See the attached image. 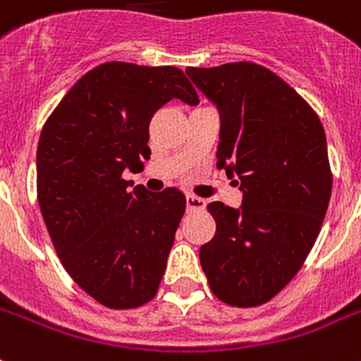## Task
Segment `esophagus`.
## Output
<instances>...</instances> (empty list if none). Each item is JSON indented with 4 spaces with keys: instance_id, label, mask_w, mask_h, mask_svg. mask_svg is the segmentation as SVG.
<instances>
[{
    "instance_id": "obj_1",
    "label": "esophagus",
    "mask_w": 361,
    "mask_h": 361,
    "mask_svg": "<svg viewBox=\"0 0 361 361\" xmlns=\"http://www.w3.org/2000/svg\"><path fill=\"white\" fill-rule=\"evenodd\" d=\"M185 202H187V209L189 211H198V209H204V207H206V202L195 195H187Z\"/></svg>"
}]
</instances>
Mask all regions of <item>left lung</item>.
Here are the masks:
<instances>
[{
	"label": "left lung",
	"instance_id": "left-lung-1",
	"mask_svg": "<svg viewBox=\"0 0 361 361\" xmlns=\"http://www.w3.org/2000/svg\"><path fill=\"white\" fill-rule=\"evenodd\" d=\"M187 74L221 111L216 166L237 176L245 196L239 211L207 206L216 231L200 247L202 269L219 300L262 306L300 271L323 226L332 195L324 128L262 64L189 66Z\"/></svg>",
	"mask_w": 361,
	"mask_h": 361
}]
</instances>
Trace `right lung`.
Listing matches in <instances>:
<instances>
[{
	"instance_id": "right-lung-1",
	"label": "right lung",
	"mask_w": 361,
	"mask_h": 361,
	"mask_svg": "<svg viewBox=\"0 0 361 361\" xmlns=\"http://www.w3.org/2000/svg\"><path fill=\"white\" fill-rule=\"evenodd\" d=\"M172 98L198 104L180 68L104 63L75 81L38 139V206L55 252L72 280L111 310L157 295L185 211L178 189H130L122 176L150 159V120Z\"/></svg>"
}]
</instances>
